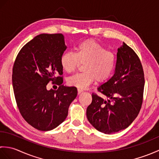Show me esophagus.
Here are the masks:
<instances>
[{
    "mask_svg": "<svg viewBox=\"0 0 159 159\" xmlns=\"http://www.w3.org/2000/svg\"><path fill=\"white\" fill-rule=\"evenodd\" d=\"M83 92V90L81 89H78V94H80L81 92Z\"/></svg>",
    "mask_w": 159,
    "mask_h": 159,
    "instance_id": "34e87169",
    "label": "esophagus"
}]
</instances>
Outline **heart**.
Instances as JSON below:
<instances>
[{
  "mask_svg": "<svg viewBox=\"0 0 159 159\" xmlns=\"http://www.w3.org/2000/svg\"><path fill=\"white\" fill-rule=\"evenodd\" d=\"M80 63H84V72L70 76L67 83L78 88L85 89L94 80L104 82L113 72L116 65L115 54L106 50L93 40H86L78 45L74 52H66L61 57V65L64 71L71 73Z\"/></svg>",
  "mask_w": 159,
  "mask_h": 159,
  "instance_id": "b5f03b06",
  "label": "heart"
}]
</instances>
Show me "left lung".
<instances>
[{
  "mask_svg": "<svg viewBox=\"0 0 159 159\" xmlns=\"http://www.w3.org/2000/svg\"><path fill=\"white\" fill-rule=\"evenodd\" d=\"M144 73L135 52L123 42L117 49L113 76L98 87L105 97L92 93L87 117L96 130L112 134L126 129L135 120L143 102Z\"/></svg>",
  "mask_w": 159,
  "mask_h": 159,
  "instance_id": "8db88e82",
  "label": "left lung"
}]
</instances>
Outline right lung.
Listing matches in <instances>:
<instances>
[{"mask_svg": "<svg viewBox=\"0 0 159 159\" xmlns=\"http://www.w3.org/2000/svg\"><path fill=\"white\" fill-rule=\"evenodd\" d=\"M61 33H43L26 43L16 57L12 83L15 98L24 119L39 130L55 128L66 120L75 87L63 85L61 57L66 50ZM50 81L60 87L47 89Z\"/></svg>", "mask_w": 159, "mask_h": 159, "instance_id": "1", "label": "right lung"}]
</instances>
